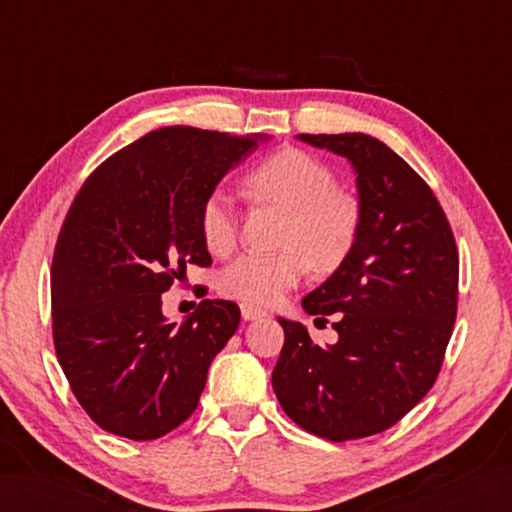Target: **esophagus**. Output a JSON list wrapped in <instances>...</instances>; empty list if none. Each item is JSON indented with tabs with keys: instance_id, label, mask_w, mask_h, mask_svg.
I'll return each mask as SVG.
<instances>
[{
	"instance_id": "34e87169",
	"label": "esophagus",
	"mask_w": 512,
	"mask_h": 512,
	"mask_svg": "<svg viewBox=\"0 0 512 512\" xmlns=\"http://www.w3.org/2000/svg\"><path fill=\"white\" fill-rule=\"evenodd\" d=\"M239 310H242V319L244 321H257V319L266 317V312L262 308L250 306V303H242V306H239Z\"/></svg>"
}]
</instances>
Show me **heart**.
<instances>
[{
  "label": "heart",
  "instance_id": "heart-1",
  "mask_svg": "<svg viewBox=\"0 0 512 512\" xmlns=\"http://www.w3.org/2000/svg\"><path fill=\"white\" fill-rule=\"evenodd\" d=\"M257 195L288 211L281 235V253H248L235 257L220 275V290L255 306H273L290 288H295L312 264L317 270H332L350 253L361 209L358 202L336 189L334 173L299 149H281L259 162L248 176ZM200 231L206 248L226 255L235 246L237 220L233 198L215 189L200 211Z\"/></svg>",
  "mask_w": 512,
  "mask_h": 512
}]
</instances>
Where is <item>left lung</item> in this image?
Returning <instances> with one entry per match:
<instances>
[{
	"instance_id": "8db88e82",
	"label": "left lung",
	"mask_w": 512,
	"mask_h": 512,
	"mask_svg": "<svg viewBox=\"0 0 512 512\" xmlns=\"http://www.w3.org/2000/svg\"><path fill=\"white\" fill-rule=\"evenodd\" d=\"M352 165L361 226L339 268L301 301L334 314L339 341L312 343L279 317V405L314 436L345 442L389 429L436 383L458 310V248L436 195L367 134H299Z\"/></svg>"
}]
</instances>
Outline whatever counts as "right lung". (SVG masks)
<instances>
[{
	"label": "right lung",
	"mask_w": 512,
	"mask_h": 512,
	"mask_svg": "<svg viewBox=\"0 0 512 512\" xmlns=\"http://www.w3.org/2000/svg\"><path fill=\"white\" fill-rule=\"evenodd\" d=\"M266 140L162 127L107 158L74 198L52 257L54 350L101 429L156 440L198 407L239 308L204 299L178 325L162 292L211 264L202 204Z\"/></svg>",
	"instance_id": "right-lung-1"
}]
</instances>
